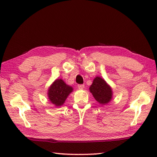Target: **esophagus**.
Segmentation results:
<instances>
[{
    "instance_id": "1",
    "label": "esophagus",
    "mask_w": 157,
    "mask_h": 157,
    "mask_svg": "<svg viewBox=\"0 0 157 157\" xmlns=\"http://www.w3.org/2000/svg\"><path fill=\"white\" fill-rule=\"evenodd\" d=\"M78 89H83L84 88V84H78Z\"/></svg>"
}]
</instances>
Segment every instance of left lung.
<instances>
[{"mask_svg": "<svg viewBox=\"0 0 157 157\" xmlns=\"http://www.w3.org/2000/svg\"><path fill=\"white\" fill-rule=\"evenodd\" d=\"M90 92L100 104L105 105L112 98V91L104 79L100 77H96L89 88Z\"/></svg>", "mask_w": 157, "mask_h": 157, "instance_id": "8db88e82", "label": "left lung"}]
</instances>
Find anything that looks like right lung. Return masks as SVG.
Instances as JSON below:
<instances>
[{"instance_id":"1","label":"right lung","mask_w":157,"mask_h":157,"mask_svg":"<svg viewBox=\"0 0 157 157\" xmlns=\"http://www.w3.org/2000/svg\"><path fill=\"white\" fill-rule=\"evenodd\" d=\"M73 91V88L66 84L62 79H56L48 90V98L52 104L59 107L64 103L68 95Z\"/></svg>"}]
</instances>
